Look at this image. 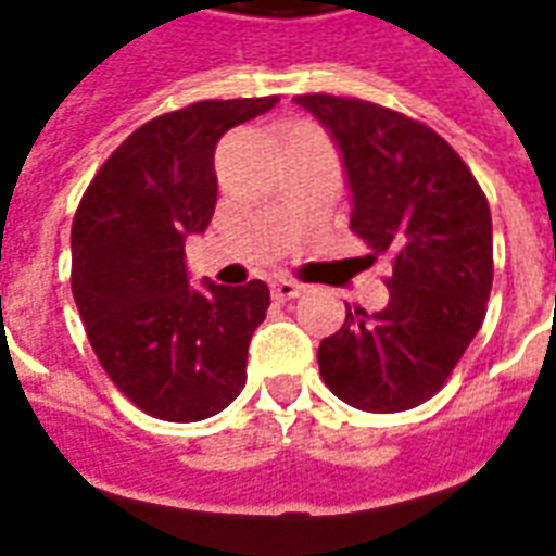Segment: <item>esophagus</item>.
I'll list each match as a JSON object with an SVG mask.
<instances>
[{
  "label": "esophagus",
  "mask_w": 556,
  "mask_h": 556,
  "mask_svg": "<svg viewBox=\"0 0 556 556\" xmlns=\"http://www.w3.org/2000/svg\"><path fill=\"white\" fill-rule=\"evenodd\" d=\"M302 293H304L302 283L287 281V278H281V281L273 283V295L278 299V302H290V299H299Z\"/></svg>",
  "instance_id": "1"
}]
</instances>
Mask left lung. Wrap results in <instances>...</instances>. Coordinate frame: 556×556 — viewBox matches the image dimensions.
<instances>
[{"mask_svg": "<svg viewBox=\"0 0 556 556\" xmlns=\"http://www.w3.org/2000/svg\"><path fill=\"white\" fill-rule=\"evenodd\" d=\"M295 104L331 131L352 187V231L390 254V302L345 304L319 345L328 390L357 410L419 407L445 387L492 290V216L463 157L419 119L363 99L307 93Z\"/></svg>", "mask_w": 556, "mask_h": 556, "instance_id": "8db88e82", "label": "left lung"}]
</instances>
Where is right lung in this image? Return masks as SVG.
Here are the masks:
<instances>
[{
  "label": "right lung",
  "mask_w": 556,
  "mask_h": 556,
  "mask_svg": "<svg viewBox=\"0 0 556 556\" xmlns=\"http://www.w3.org/2000/svg\"><path fill=\"white\" fill-rule=\"evenodd\" d=\"M278 96L204 99L154 116L119 143L73 219V295L108 378L140 410L202 421L245 387V357L269 287L187 283L184 240L216 207L219 137Z\"/></svg>",
  "instance_id": "add662e5"
}]
</instances>
